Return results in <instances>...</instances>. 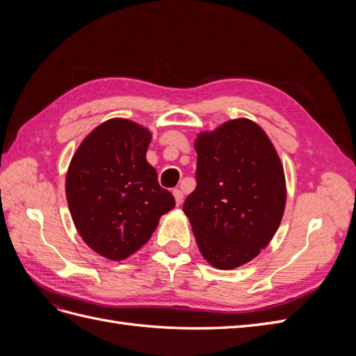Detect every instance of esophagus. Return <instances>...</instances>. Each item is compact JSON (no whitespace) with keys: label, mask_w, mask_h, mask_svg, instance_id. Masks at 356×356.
Listing matches in <instances>:
<instances>
[{"label":"esophagus","mask_w":356,"mask_h":356,"mask_svg":"<svg viewBox=\"0 0 356 356\" xmlns=\"http://www.w3.org/2000/svg\"><path fill=\"white\" fill-rule=\"evenodd\" d=\"M174 196H175V202H177V204L179 207V204L182 203V199H184V196H182V191L179 190V188H174Z\"/></svg>","instance_id":"1"}]
</instances>
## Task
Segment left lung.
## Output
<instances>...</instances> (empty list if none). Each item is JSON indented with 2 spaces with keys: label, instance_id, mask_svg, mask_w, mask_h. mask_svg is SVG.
I'll list each match as a JSON object with an SVG mask.
<instances>
[{
  "label": "left lung",
  "instance_id": "obj_1",
  "mask_svg": "<svg viewBox=\"0 0 356 356\" xmlns=\"http://www.w3.org/2000/svg\"><path fill=\"white\" fill-rule=\"evenodd\" d=\"M196 188L182 211L202 255L217 268L239 267L268 245L281 224L284 168L263 129L238 118L200 134Z\"/></svg>",
  "mask_w": 356,
  "mask_h": 356
}]
</instances>
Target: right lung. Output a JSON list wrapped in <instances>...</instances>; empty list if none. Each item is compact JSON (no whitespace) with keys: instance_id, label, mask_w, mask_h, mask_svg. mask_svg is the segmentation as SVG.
I'll use <instances>...</instances> for the list:
<instances>
[{"instance_id":"1","label":"right lung","mask_w":356,"mask_h":356,"mask_svg":"<svg viewBox=\"0 0 356 356\" xmlns=\"http://www.w3.org/2000/svg\"><path fill=\"white\" fill-rule=\"evenodd\" d=\"M149 141L143 126L113 118L88 135L71 160L65 190L75 229L110 260L136 252L175 207L145 159Z\"/></svg>"}]
</instances>
